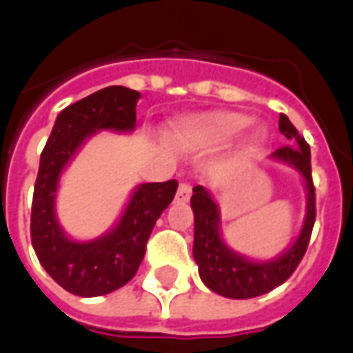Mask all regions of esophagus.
I'll return each mask as SVG.
<instances>
[{
	"label": "esophagus",
	"instance_id": "1",
	"mask_svg": "<svg viewBox=\"0 0 353 353\" xmlns=\"http://www.w3.org/2000/svg\"><path fill=\"white\" fill-rule=\"evenodd\" d=\"M176 199L179 200V202H187V200L191 199V185L187 183V181H181L179 187H177Z\"/></svg>",
	"mask_w": 353,
	"mask_h": 353
}]
</instances>
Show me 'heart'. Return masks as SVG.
<instances>
[{
	"mask_svg": "<svg viewBox=\"0 0 353 353\" xmlns=\"http://www.w3.org/2000/svg\"><path fill=\"white\" fill-rule=\"evenodd\" d=\"M250 117L238 113H212V115L194 117L179 128V139L183 141H202L212 145H223L238 138L250 126ZM255 141L261 139V132L255 130L252 136Z\"/></svg>",
	"mask_w": 353,
	"mask_h": 353,
	"instance_id": "b5f03b06",
	"label": "heart"
}]
</instances>
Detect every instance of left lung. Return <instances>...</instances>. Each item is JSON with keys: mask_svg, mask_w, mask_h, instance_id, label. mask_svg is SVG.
<instances>
[{"mask_svg": "<svg viewBox=\"0 0 353 353\" xmlns=\"http://www.w3.org/2000/svg\"><path fill=\"white\" fill-rule=\"evenodd\" d=\"M280 132L299 147H281L270 154L276 162H283L299 172L306 191V214L295 240L272 259H252L230 250L221 230V212L206 187H192L191 208L194 214V244L192 257L199 265L200 280L208 289L227 299H253L281 285L295 272L310 242L316 221V194L312 183L310 147L304 141L288 115H280Z\"/></svg>", "mask_w": 353, "mask_h": 353, "instance_id": "left-lung-1", "label": "left lung"}]
</instances>
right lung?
<instances>
[{
    "label": "right lung",
    "instance_id": "right-lung-1",
    "mask_svg": "<svg viewBox=\"0 0 353 353\" xmlns=\"http://www.w3.org/2000/svg\"><path fill=\"white\" fill-rule=\"evenodd\" d=\"M139 98L138 90L115 85L75 101L58 113L43 149L32 204V245L47 274L73 295H108L128 283L143 261L154 223L176 196V179L136 185L115 225L94 240H75L58 221L57 196L65 168L94 134L134 132Z\"/></svg>",
    "mask_w": 353,
    "mask_h": 353
}]
</instances>
